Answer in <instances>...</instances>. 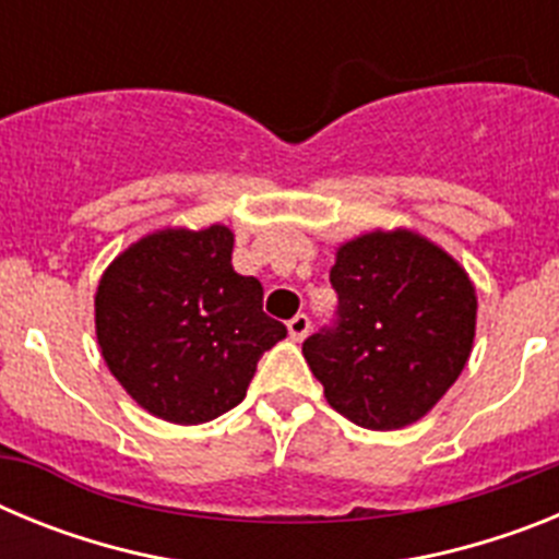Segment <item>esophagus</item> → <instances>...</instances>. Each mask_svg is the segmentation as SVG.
<instances>
[{
	"label": "esophagus",
	"instance_id": "1",
	"mask_svg": "<svg viewBox=\"0 0 559 559\" xmlns=\"http://www.w3.org/2000/svg\"><path fill=\"white\" fill-rule=\"evenodd\" d=\"M288 333L294 341H302L305 335L310 333V316L308 313H296L288 322Z\"/></svg>",
	"mask_w": 559,
	"mask_h": 559
}]
</instances>
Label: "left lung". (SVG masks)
<instances>
[{
  "instance_id": "8db88e82",
  "label": "left lung",
  "mask_w": 559,
  "mask_h": 559,
  "mask_svg": "<svg viewBox=\"0 0 559 559\" xmlns=\"http://www.w3.org/2000/svg\"><path fill=\"white\" fill-rule=\"evenodd\" d=\"M333 322L302 344L330 406L372 431L437 406L471 358L476 294L459 263L414 231H372L330 269Z\"/></svg>"
}]
</instances>
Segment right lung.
Returning a JSON list of instances; mask_svg holds the SVG:
<instances>
[{
	"label": "right lung",
	"instance_id": "right-lung-1",
	"mask_svg": "<svg viewBox=\"0 0 559 559\" xmlns=\"http://www.w3.org/2000/svg\"><path fill=\"white\" fill-rule=\"evenodd\" d=\"M226 226L142 237L103 274L97 341L142 408L199 426L246 397L257 360L285 324L263 313V285L231 269Z\"/></svg>",
	"mask_w": 559,
	"mask_h": 559
}]
</instances>
